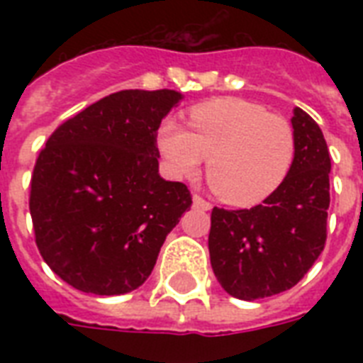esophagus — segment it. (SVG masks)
I'll return each mask as SVG.
<instances>
[{
  "instance_id": "esophagus-1",
  "label": "esophagus",
  "mask_w": 363,
  "mask_h": 363,
  "mask_svg": "<svg viewBox=\"0 0 363 363\" xmlns=\"http://www.w3.org/2000/svg\"><path fill=\"white\" fill-rule=\"evenodd\" d=\"M194 205H196V207H198V209H203V211H209L211 207H213V205L209 203V201H207V199L205 198H201V196H199V194H194Z\"/></svg>"
}]
</instances>
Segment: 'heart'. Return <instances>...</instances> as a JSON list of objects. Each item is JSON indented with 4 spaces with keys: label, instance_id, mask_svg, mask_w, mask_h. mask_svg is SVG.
Here are the masks:
<instances>
[{
    "label": "heart",
    "instance_id": "heart-1",
    "mask_svg": "<svg viewBox=\"0 0 363 363\" xmlns=\"http://www.w3.org/2000/svg\"><path fill=\"white\" fill-rule=\"evenodd\" d=\"M188 131L171 118L158 128V148L177 179H194L207 158L216 196L247 207L264 201L292 169L296 137L290 122L241 98L211 99L186 115Z\"/></svg>",
    "mask_w": 363,
    "mask_h": 363
}]
</instances>
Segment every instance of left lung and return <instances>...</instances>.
<instances>
[{
    "label": "left lung",
    "instance_id": "1",
    "mask_svg": "<svg viewBox=\"0 0 363 363\" xmlns=\"http://www.w3.org/2000/svg\"><path fill=\"white\" fill-rule=\"evenodd\" d=\"M296 156L281 186L252 209L211 213L209 254L216 279L245 301L296 286L326 245L330 152L313 118L292 116Z\"/></svg>",
    "mask_w": 363,
    "mask_h": 363
}]
</instances>
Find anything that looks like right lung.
Returning a JSON list of instances; mask_svg holds the SVG:
<instances>
[{"label": "right lung", "instance_id": "right-lung-1", "mask_svg": "<svg viewBox=\"0 0 363 363\" xmlns=\"http://www.w3.org/2000/svg\"><path fill=\"white\" fill-rule=\"evenodd\" d=\"M175 90H122L60 124L30 182L35 245L77 290L118 296L152 273L160 248L190 209L182 182L158 175L156 133Z\"/></svg>", "mask_w": 363, "mask_h": 363}]
</instances>
